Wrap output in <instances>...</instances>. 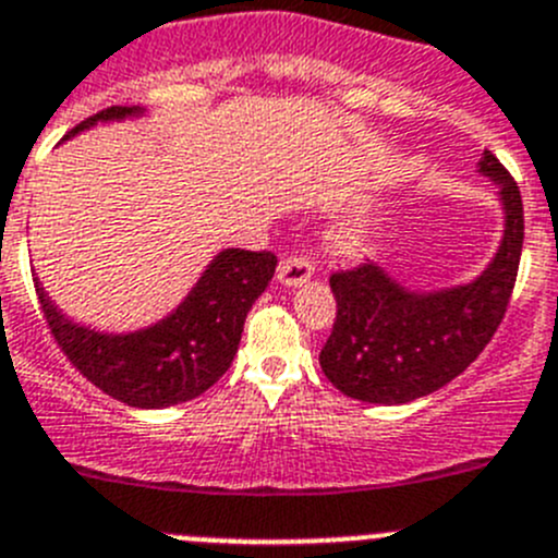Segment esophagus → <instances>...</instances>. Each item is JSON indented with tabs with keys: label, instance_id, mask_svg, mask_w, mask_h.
<instances>
[{
	"label": "esophagus",
	"instance_id": "esophagus-1",
	"mask_svg": "<svg viewBox=\"0 0 558 558\" xmlns=\"http://www.w3.org/2000/svg\"><path fill=\"white\" fill-rule=\"evenodd\" d=\"M311 275H314V267L305 258H283L278 267V283L286 286V289H296V286L308 283Z\"/></svg>",
	"mask_w": 558,
	"mask_h": 558
}]
</instances>
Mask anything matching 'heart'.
I'll return each instance as SVG.
<instances>
[{"instance_id": "b5f03b06", "label": "heart", "mask_w": 558, "mask_h": 558, "mask_svg": "<svg viewBox=\"0 0 558 558\" xmlns=\"http://www.w3.org/2000/svg\"><path fill=\"white\" fill-rule=\"evenodd\" d=\"M363 242H366V228L363 226H347L336 233V244L341 250H347V253L357 250Z\"/></svg>"}]
</instances>
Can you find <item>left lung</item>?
Returning a JSON list of instances; mask_svg holds the SVG:
<instances>
[{"label": "left lung", "mask_w": 558, "mask_h": 558, "mask_svg": "<svg viewBox=\"0 0 558 558\" xmlns=\"http://www.w3.org/2000/svg\"><path fill=\"white\" fill-rule=\"evenodd\" d=\"M478 173L496 184L504 231L476 278L446 289H410L383 264L330 278L338 314L319 363L343 397L368 404L429 397L460 377L498 330L518 278L523 201L490 150L478 159Z\"/></svg>", "instance_id": "obj_1"}]
</instances>
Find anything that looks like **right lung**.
Instances as JSON below:
<instances>
[{"instance_id": "obj_1", "label": "right lung", "mask_w": 558, "mask_h": 558, "mask_svg": "<svg viewBox=\"0 0 558 558\" xmlns=\"http://www.w3.org/2000/svg\"><path fill=\"white\" fill-rule=\"evenodd\" d=\"M143 114V107H109L71 129L65 140L98 123L137 121ZM275 267L272 253L220 250L168 316L129 332L74 322L57 308L40 280L35 289L51 336L96 388L132 408L161 410L201 397L228 372L244 319L272 280Z\"/></svg>"}]
</instances>
